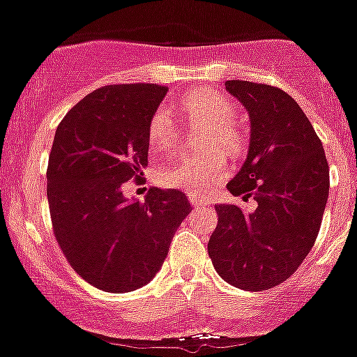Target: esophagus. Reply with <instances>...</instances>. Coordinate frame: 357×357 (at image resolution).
Wrapping results in <instances>:
<instances>
[{
    "label": "esophagus",
    "mask_w": 357,
    "mask_h": 357,
    "mask_svg": "<svg viewBox=\"0 0 357 357\" xmlns=\"http://www.w3.org/2000/svg\"><path fill=\"white\" fill-rule=\"evenodd\" d=\"M190 204H192V207H195V209H198V207H206L207 206V202L200 200V198H190Z\"/></svg>",
    "instance_id": "esophagus-1"
}]
</instances>
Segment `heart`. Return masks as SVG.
<instances>
[{
  "mask_svg": "<svg viewBox=\"0 0 357 357\" xmlns=\"http://www.w3.org/2000/svg\"><path fill=\"white\" fill-rule=\"evenodd\" d=\"M181 111L192 120L207 123L202 144H218L229 153L241 150V133L231 122L234 103L209 89H198L179 100ZM148 139L151 148L161 150L172 144L174 122L167 109H157L150 120ZM226 176V157L218 148L190 151L176 157L159 170V181L165 187L181 189L192 196H206L215 183Z\"/></svg>",
  "mask_w": 357,
  "mask_h": 357,
  "instance_id": "b5f03b06",
  "label": "heart"
}]
</instances>
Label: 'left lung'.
<instances>
[{"label": "left lung", "mask_w": 357, "mask_h": 357, "mask_svg": "<svg viewBox=\"0 0 357 357\" xmlns=\"http://www.w3.org/2000/svg\"><path fill=\"white\" fill-rule=\"evenodd\" d=\"M250 116L248 157L228 183L257 204L252 213L218 204L207 252L222 280L243 291L276 287L302 265L321 229L330 170L321 139L282 89L226 81Z\"/></svg>", "instance_id": "obj_1"}]
</instances>
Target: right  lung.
Here are the masks:
<instances>
[{
	"label": "right lung",
	"mask_w": 357,
	"mask_h": 357,
	"mask_svg": "<svg viewBox=\"0 0 357 357\" xmlns=\"http://www.w3.org/2000/svg\"><path fill=\"white\" fill-rule=\"evenodd\" d=\"M167 91L151 83L102 86L55 131L46 172L53 234L72 268L107 293L151 282L192 211L178 189L151 187L144 202L123 196V185L148 167V128Z\"/></svg>",
	"instance_id": "1"
}]
</instances>
